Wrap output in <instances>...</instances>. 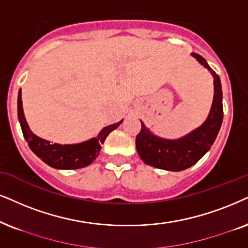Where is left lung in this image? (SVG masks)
Masks as SVG:
<instances>
[{"label":"left lung","instance_id":"obj_1","mask_svg":"<svg viewBox=\"0 0 248 248\" xmlns=\"http://www.w3.org/2000/svg\"><path fill=\"white\" fill-rule=\"evenodd\" d=\"M193 56L214 78V99L211 112L202 127L176 140L159 139L150 133L140 121L142 128L136 136V149L142 160L152 167L173 171L184 170L191 167L211 149L220 131L223 120L220 77L209 67L205 58L198 54H193Z\"/></svg>","mask_w":248,"mask_h":248}]
</instances>
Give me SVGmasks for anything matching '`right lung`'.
I'll return each instance as SVG.
<instances>
[{
	"label": "right lung",
	"mask_w": 248,
	"mask_h": 248,
	"mask_svg": "<svg viewBox=\"0 0 248 248\" xmlns=\"http://www.w3.org/2000/svg\"><path fill=\"white\" fill-rule=\"evenodd\" d=\"M18 119H19L24 137L26 139L31 150L46 165L57 169H78L92 164L98 156L102 144L104 143L108 135L120 126L122 122L119 121L117 124H109V126L103 128L96 139H92L87 142L73 144V145L52 144L48 140L37 137L28 128V124L24 117L21 90L18 93Z\"/></svg>",
	"instance_id": "1"
}]
</instances>
